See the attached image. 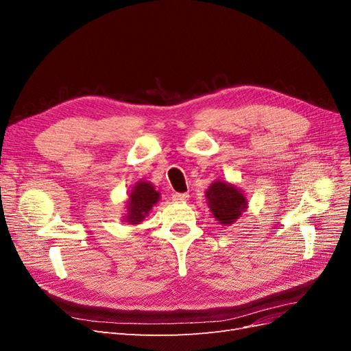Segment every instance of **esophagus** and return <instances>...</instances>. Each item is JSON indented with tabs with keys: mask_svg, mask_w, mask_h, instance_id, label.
<instances>
[{
	"mask_svg": "<svg viewBox=\"0 0 351 351\" xmlns=\"http://www.w3.org/2000/svg\"><path fill=\"white\" fill-rule=\"evenodd\" d=\"M173 199H174L176 202H184V200L189 199V195H187V193H174V195H173Z\"/></svg>",
	"mask_w": 351,
	"mask_h": 351,
	"instance_id": "34e87169",
	"label": "esophagus"
}]
</instances>
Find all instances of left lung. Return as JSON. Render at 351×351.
Masks as SVG:
<instances>
[{
	"mask_svg": "<svg viewBox=\"0 0 351 351\" xmlns=\"http://www.w3.org/2000/svg\"><path fill=\"white\" fill-rule=\"evenodd\" d=\"M206 205L221 226H231L246 212L249 204L241 189L222 180H215L205 192Z\"/></svg>",
	"mask_w": 351,
	"mask_h": 351,
	"instance_id": "obj_1",
	"label": "left lung"
}]
</instances>
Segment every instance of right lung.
Segmentation results:
<instances>
[{
    "label": "right lung",
    "mask_w": 351,
    "mask_h": 351,
    "mask_svg": "<svg viewBox=\"0 0 351 351\" xmlns=\"http://www.w3.org/2000/svg\"><path fill=\"white\" fill-rule=\"evenodd\" d=\"M159 199H161V193L158 192L155 186L151 182L141 180L132 187L129 196H127L125 214L123 215V219L129 222L130 226L141 224L149 215V212L158 204Z\"/></svg>",
    "instance_id": "1"
}]
</instances>
